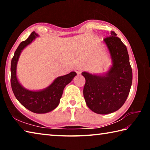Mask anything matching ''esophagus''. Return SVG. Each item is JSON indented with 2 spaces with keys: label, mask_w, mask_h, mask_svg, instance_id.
<instances>
[{
  "label": "esophagus",
  "mask_w": 150,
  "mask_h": 150,
  "mask_svg": "<svg viewBox=\"0 0 150 150\" xmlns=\"http://www.w3.org/2000/svg\"><path fill=\"white\" fill-rule=\"evenodd\" d=\"M83 69L81 67H77L75 69V72L77 73V74H78V75H79V74H81V72L83 71Z\"/></svg>",
  "instance_id": "obj_1"
}]
</instances>
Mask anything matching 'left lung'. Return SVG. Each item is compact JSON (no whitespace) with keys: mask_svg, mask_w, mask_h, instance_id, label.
<instances>
[{"mask_svg":"<svg viewBox=\"0 0 150 150\" xmlns=\"http://www.w3.org/2000/svg\"><path fill=\"white\" fill-rule=\"evenodd\" d=\"M115 32L103 40L112 64L103 74L81 73L85 78L83 95L86 104L94 112L107 115L122 107L130 93L132 70L126 46Z\"/></svg>","mask_w":150,"mask_h":150,"instance_id":"8db88e82","label":"left lung"}]
</instances>
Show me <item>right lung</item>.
I'll use <instances>...</instances> for the list:
<instances>
[{
  "label": "right lung",
  "instance_id": "right-lung-1",
  "mask_svg": "<svg viewBox=\"0 0 150 150\" xmlns=\"http://www.w3.org/2000/svg\"><path fill=\"white\" fill-rule=\"evenodd\" d=\"M39 35L33 32L28 39L21 42L14 53L11 61V87L14 96L22 105L28 110L37 114H45L54 110L59 105L65 86L73 79L77 73L71 71L69 74L55 78L46 88L32 91L24 87L17 77V64L20 55L24 48L30 45Z\"/></svg>",
  "mask_w": 150,
  "mask_h": 150
}]
</instances>
